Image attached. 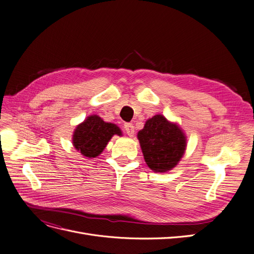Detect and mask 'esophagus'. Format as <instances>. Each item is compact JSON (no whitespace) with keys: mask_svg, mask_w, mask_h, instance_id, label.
I'll return each mask as SVG.
<instances>
[{"mask_svg":"<svg viewBox=\"0 0 254 254\" xmlns=\"http://www.w3.org/2000/svg\"><path fill=\"white\" fill-rule=\"evenodd\" d=\"M125 133L129 136V137H133L134 133H135V127L133 126V124H125Z\"/></svg>","mask_w":254,"mask_h":254,"instance_id":"esophagus-1","label":"esophagus"}]
</instances>
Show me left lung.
Instances as JSON below:
<instances>
[{"instance_id":"obj_1","label":"left lung","mask_w":254,"mask_h":254,"mask_svg":"<svg viewBox=\"0 0 254 254\" xmlns=\"http://www.w3.org/2000/svg\"><path fill=\"white\" fill-rule=\"evenodd\" d=\"M138 139L148 167L156 172L171 170L186 149V137L182 129L162 115L148 119Z\"/></svg>"}]
</instances>
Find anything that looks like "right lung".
<instances>
[{"label":"right lung","mask_w":254,"mask_h":254,"mask_svg":"<svg viewBox=\"0 0 254 254\" xmlns=\"http://www.w3.org/2000/svg\"><path fill=\"white\" fill-rule=\"evenodd\" d=\"M121 135L120 128L108 124L96 115L88 117L83 124L76 127L72 143L75 149L88 158H95L100 154L108 144L113 135Z\"/></svg>","instance_id":"obj_1"}]
</instances>
